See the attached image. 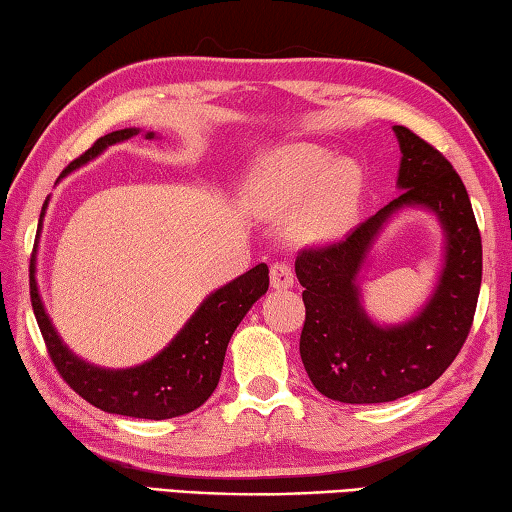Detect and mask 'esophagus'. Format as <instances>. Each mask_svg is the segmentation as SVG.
I'll return each instance as SVG.
<instances>
[{
  "label": "esophagus",
  "instance_id": "1",
  "mask_svg": "<svg viewBox=\"0 0 512 512\" xmlns=\"http://www.w3.org/2000/svg\"><path fill=\"white\" fill-rule=\"evenodd\" d=\"M270 283L274 290H288L294 285V274L285 263H274L270 270Z\"/></svg>",
  "mask_w": 512,
  "mask_h": 512
}]
</instances>
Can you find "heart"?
Listing matches in <instances>:
<instances>
[{
  "label": "heart",
  "mask_w": 512,
  "mask_h": 512,
  "mask_svg": "<svg viewBox=\"0 0 512 512\" xmlns=\"http://www.w3.org/2000/svg\"><path fill=\"white\" fill-rule=\"evenodd\" d=\"M362 173L351 159H337L312 143L272 152L247 177L242 202L267 220L292 218L290 236L301 245H328L353 227L360 211Z\"/></svg>",
  "instance_id": "1"
}]
</instances>
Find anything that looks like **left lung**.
Listing matches in <instances>:
<instances>
[{"label":"left lung","instance_id":"1","mask_svg":"<svg viewBox=\"0 0 512 512\" xmlns=\"http://www.w3.org/2000/svg\"><path fill=\"white\" fill-rule=\"evenodd\" d=\"M400 146L398 197L346 240L297 256L306 324L301 360L319 393L348 405L393 402L427 389L459 355L481 288V236L468 191L450 161L393 125ZM432 212L444 229V263L414 316L380 325L363 308L361 272L386 224L402 210Z\"/></svg>","mask_w":512,"mask_h":512}]
</instances>
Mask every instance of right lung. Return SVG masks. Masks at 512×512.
<instances>
[{"label": "right lung", "instance_id": "right-lung-1", "mask_svg": "<svg viewBox=\"0 0 512 512\" xmlns=\"http://www.w3.org/2000/svg\"><path fill=\"white\" fill-rule=\"evenodd\" d=\"M139 132V128H123L105 134L85 155L71 161L60 177L74 173L76 168L103 155L114 143L128 141L137 137ZM146 139H157V134L146 132ZM47 206L49 197L42 206L31 258V303L47 351L65 382L89 405L103 409L107 414L130 418L166 420L184 416L204 405L218 387L224 353H227L233 330L238 328L249 308L270 288L267 265L261 263L251 267L238 279L213 290L197 306L191 319L179 328V333L170 339V344L161 348L155 357L137 366H128V369H107V366H96L83 360L62 342L42 303L38 281H35V254H38V240Z\"/></svg>", "mask_w": 512, "mask_h": 512}]
</instances>
